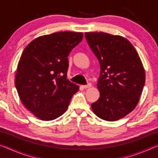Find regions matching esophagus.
Segmentation results:
<instances>
[{
    "instance_id": "1",
    "label": "esophagus",
    "mask_w": 158,
    "mask_h": 158,
    "mask_svg": "<svg viewBox=\"0 0 158 158\" xmlns=\"http://www.w3.org/2000/svg\"><path fill=\"white\" fill-rule=\"evenodd\" d=\"M82 88H84V89H89V88L92 87V84H89L88 85H81Z\"/></svg>"
}]
</instances>
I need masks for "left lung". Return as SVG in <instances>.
<instances>
[{
    "mask_svg": "<svg viewBox=\"0 0 158 158\" xmlns=\"http://www.w3.org/2000/svg\"><path fill=\"white\" fill-rule=\"evenodd\" d=\"M89 47L100 65L97 86L100 98L91 105L101 119L115 121L132 111L145 84L142 62L125 37L102 33H85Z\"/></svg>",
    "mask_w": 158,
    "mask_h": 158,
    "instance_id": "obj_1",
    "label": "left lung"
}]
</instances>
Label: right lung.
I'll list each match as a JSON object with an SVG mask.
<instances>
[{
	"instance_id": "obj_1",
	"label": "right lung",
	"mask_w": 158,
	"mask_h": 158,
	"mask_svg": "<svg viewBox=\"0 0 158 158\" xmlns=\"http://www.w3.org/2000/svg\"><path fill=\"white\" fill-rule=\"evenodd\" d=\"M83 38L79 32H58L37 37L23 50L15 86L25 107L42 121H52L68 108L79 86L67 79L68 56Z\"/></svg>"
}]
</instances>
